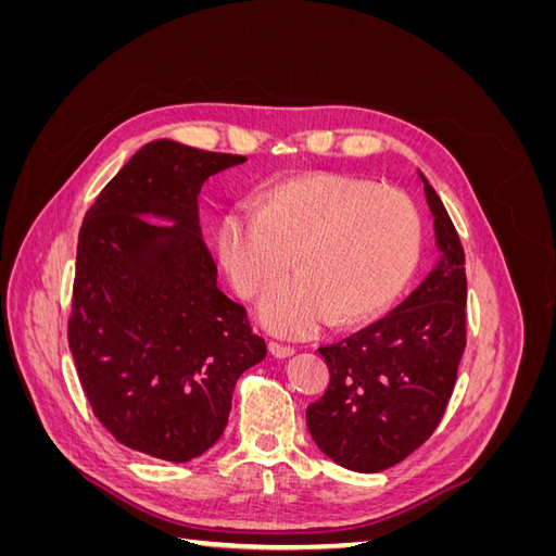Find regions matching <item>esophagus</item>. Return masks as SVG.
<instances>
[{"label": "esophagus", "mask_w": 556, "mask_h": 556, "mask_svg": "<svg viewBox=\"0 0 556 556\" xmlns=\"http://www.w3.org/2000/svg\"><path fill=\"white\" fill-rule=\"evenodd\" d=\"M268 352H271V357H276V359H288L294 355V348L280 345V343H268Z\"/></svg>", "instance_id": "34e87169"}]
</instances>
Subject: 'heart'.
<instances>
[{"instance_id":"b5f03b06","label":"heart","mask_w":556,"mask_h":556,"mask_svg":"<svg viewBox=\"0 0 556 556\" xmlns=\"http://www.w3.org/2000/svg\"><path fill=\"white\" fill-rule=\"evenodd\" d=\"M425 248L415 199L357 176L311 172L271 185L252 211L227 213L215 255L231 290L260 299V323L288 339H308L331 319L364 327L390 311L410 285Z\"/></svg>"}]
</instances>
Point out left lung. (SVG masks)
<instances>
[{
	"instance_id": "left-lung-1",
	"label": "left lung",
	"mask_w": 556,
	"mask_h": 556,
	"mask_svg": "<svg viewBox=\"0 0 556 556\" xmlns=\"http://www.w3.org/2000/svg\"><path fill=\"white\" fill-rule=\"evenodd\" d=\"M425 182L439 260L427 278L341 343L319 348L325 396L306 408L315 445L339 466L378 473L406 459L439 427L466 348L464 248L441 197Z\"/></svg>"
}]
</instances>
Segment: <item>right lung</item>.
<instances>
[{
	"instance_id": "obj_1",
	"label": "right lung",
	"mask_w": 556,
	"mask_h": 556,
	"mask_svg": "<svg viewBox=\"0 0 556 556\" xmlns=\"http://www.w3.org/2000/svg\"><path fill=\"white\" fill-rule=\"evenodd\" d=\"M245 157L150 141L86 213L70 348L117 443L185 464L220 439L233 384L266 357L245 308L217 288L197 194Z\"/></svg>"
}]
</instances>
